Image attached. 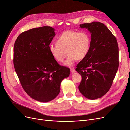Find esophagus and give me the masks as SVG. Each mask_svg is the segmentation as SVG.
<instances>
[{
	"label": "esophagus",
	"mask_w": 130,
	"mask_h": 130,
	"mask_svg": "<svg viewBox=\"0 0 130 130\" xmlns=\"http://www.w3.org/2000/svg\"><path fill=\"white\" fill-rule=\"evenodd\" d=\"M70 71H71V72H72V73H74V72H76L75 70L74 69H73V68H71Z\"/></svg>",
	"instance_id": "1"
}]
</instances>
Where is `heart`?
I'll return each mask as SVG.
<instances>
[{"label":"heart","mask_w":130,"mask_h":130,"mask_svg":"<svg viewBox=\"0 0 130 130\" xmlns=\"http://www.w3.org/2000/svg\"><path fill=\"white\" fill-rule=\"evenodd\" d=\"M91 39L87 32L66 30L56 39V44L49 46V51L54 59L62 63L69 54L65 65L72 66L75 61L84 58L90 51Z\"/></svg>","instance_id":"obj_1"}]
</instances>
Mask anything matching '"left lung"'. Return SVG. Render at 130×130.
I'll return each instance as SVG.
<instances>
[{
  "label": "left lung",
  "mask_w": 130,
  "mask_h": 130,
  "mask_svg": "<svg viewBox=\"0 0 130 130\" xmlns=\"http://www.w3.org/2000/svg\"><path fill=\"white\" fill-rule=\"evenodd\" d=\"M91 34V44L86 57L77 64L76 71L82 76L78 86L85 98L95 100L110 89L119 65L117 39L103 23L93 22L80 25Z\"/></svg>",
  "instance_id": "obj_1"
}]
</instances>
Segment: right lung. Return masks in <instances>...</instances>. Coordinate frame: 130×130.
<instances>
[{
    "mask_svg": "<svg viewBox=\"0 0 130 130\" xmlns=\"http://www.w3.org/2000/svg\"><path fill=\"white\" fill-rule=\"evenodd\" d=\"M54 30L50 26L31 29L19 34L14 45L13 65L20 83L29 96L41 102L55 98L61 82L70 73L50 53Z\"/></svg>",
    "mask_w": 130,
    "mask_h": 130,
    "instance_id": "add662e5",
    "label": "right lung"
}]
</instances>
